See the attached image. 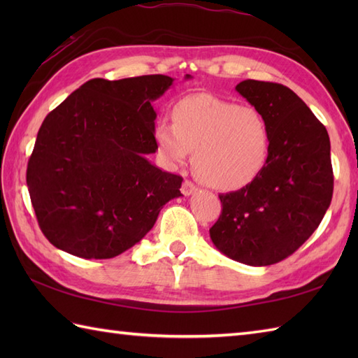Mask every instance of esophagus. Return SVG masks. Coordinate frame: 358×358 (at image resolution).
Listing matches in <instances>:
<instances>
[{
    "label": "esophagus",
    "instance_id": "1",
    "mask_svg": "<svg viewBox=\"0 0 358 358\" xmlns=\"http://www.w3.org/2000/svg\"><path fill=\"white\" fill-rule=\"evenodd\" d=\"M181 192H183L185 196L192 195L196 192V186L192 183V181L186 180V181H183V186H181Z\"/></svg>",
    "mask_w": 358,
    "mask_h": 358
}]
</instances>
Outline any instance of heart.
<instances>
[{"label": "heart", "mask_w": 358, "mask_h": 358, "mask_svg": "<svg viewBox=\"0 0 358 358\" xmlns=\"http://www.w3.org/2000/svg\"><path fill=\"white\" fill-rule=\"evenodd\" d=\"M172 120H159L154 129L158 157L167 167H178L194 152L195 175L212 189L246 187L268 163L269 123L252 106L194 94L173 106Z\"/></svg>", "instance_id": "1"}]
</instances>
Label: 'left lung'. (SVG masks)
Listing matches in <instances>:
<instances>
[{
  "label": "left lung",
  "instance_id": "left-lung-1",
  "mask_svg": "<svg viewBox=\"0 0 358 358\" xmlns=\"http://www.w3.org/2000/svg\"><path fill=\"white\" fill-rule=\"evenodd\" d=\"M235 90L268 120L271 152L255 181L220 195L223 209L209 234L232 260L269 266L294 254L329 208V135L305 101L283 85L245 80Z\"/></svg>",
  "mask_w": 358,
  "mask_h": 358
}]
</instances>
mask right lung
Wrapping results in <instances>:
<instances>
[{
    "mask_svg": "<svg viewBox=\"0 0 358 358\" xmlns=\"http://www.w3.org/2000/svg\"><path fill=\"white\" fill-rule=\"evenodd\" d=\"M186 80L191 75H186ZM166 75L85 83L44 118L27 164V187L43 234L81 258H113L136 245L183 178L152 164V101Z\"/></svg>",
    "mask_w": 358,
    "mask_h": 358,
    "instance_id": "right-lung-1",
    "label": "right lung"
}]
</instances>
